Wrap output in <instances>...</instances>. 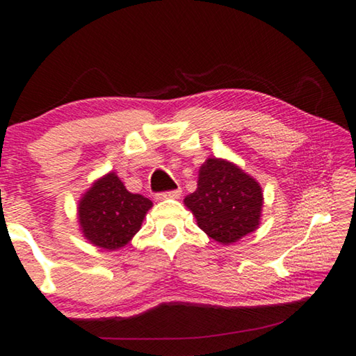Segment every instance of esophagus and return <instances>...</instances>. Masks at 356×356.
<instances>
[{
	"label": "esophagus",
	"mask_w": 356,
	"mask_h": 356,
	"mask_svg": "<svg viewBox=\"0 0 356 356\" xmlns=\"http://www.w3.org/2000/svg\"><path fill=\"white\" fill-rule=\"evenodd\" d=\"M159 201H165V200H179L180 197V188L171 190V191H165V193H159L155 196Z\"/></svg>",
	"instance_id": "obj_1"
}]
</instances>
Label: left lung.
<instances>
[{
    "label": "left lung",
    "mask_w": 356,
    "mask_h": 356,
    "mask_svg": "<svg viewBox=\"0 0 356 356\" xmlns=\"http://www.w3.org/2000/svg\"><path fill=\"white\" fill-rule=\"evenodd\" d=\"M184 204L197 226L221 245H231L261 225L264 193L257 180L225 159H207L200 168L197 188Z\"/></svg>",
    "instance_id": "8db88e82"
}]
</instances>
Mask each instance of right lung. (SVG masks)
Returning a JSON list of instances; mask_svg holds the SVG:
<instances>
[{"label":"right lung","instance_id":"1","mask_svg":"<svg viewBox=\"0 0 356 356\" xmlns=\"http://www.w3.org/2000/svg\"><path fill=\"white\" fill-rule=\"evenodd\" d=\"M152 201L130 193L110 171L95 180L78 201L76 215L83 237L106 251L124 248L140 231Z\"/></svg>","mask_w":356,"mask_h":356}]
</instances>
